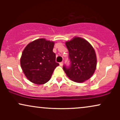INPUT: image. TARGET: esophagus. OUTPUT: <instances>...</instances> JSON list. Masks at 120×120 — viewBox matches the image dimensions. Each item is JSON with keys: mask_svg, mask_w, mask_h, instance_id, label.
Instances as JSON below:
<instances>
[{"mask_svg": "<svg viewBox=\"0 0 120 120\" xmlns=\"http://www.w3.org/2000/svg\"><path fill=\"white\" fill-rule=\"evenodd\" d=\"M59 64H60V65L61 66V67H62V66L63 65V61H62V62H60V63H59Z\"/></svg>", "mask_w": 120, "mask_h": 120, "instance_id": "obj_1", "label": "esophagus"}]
</instances>
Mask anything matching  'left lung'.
I'll list each match as a JSON object with an SVG mask.
<instances>
[{
	"instance_id": "1",
	"label": "left lung",
	"mask_w": 120,
	"mask_h": 120,
	"mask_svg": "<svg viewBox=\"0 0 120 120\" xmlns=\"http://www.w3.org/2000/svg\"><path fill=\"white\" fill-rule=\"evenodd\" d=\"M65 44L71 63L69 67L63 65L67 76L78 83L89 79L96 69V57L94 49L87 41L79 37H75Z\"/></svg>"
}]
</instances>
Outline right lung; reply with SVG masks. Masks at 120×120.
<instances>
[{
	"label": "right lung",
	"mask_w": 120,
	"mask_h": 120,
	"mask_svg": "<svg viewBox=\"0 0 120 120\" xmlns=\"http://www.w3.org/2000/svg\"><path fill=\"white\" fill-rule=\"evenodd\" d=\"M54 42L41 38L30 43L25 48L20 59L23 72L30 82L42 85L47 82L56 67Z\"/></svg>",
	"instance_id": "1"
}]
</instances>
